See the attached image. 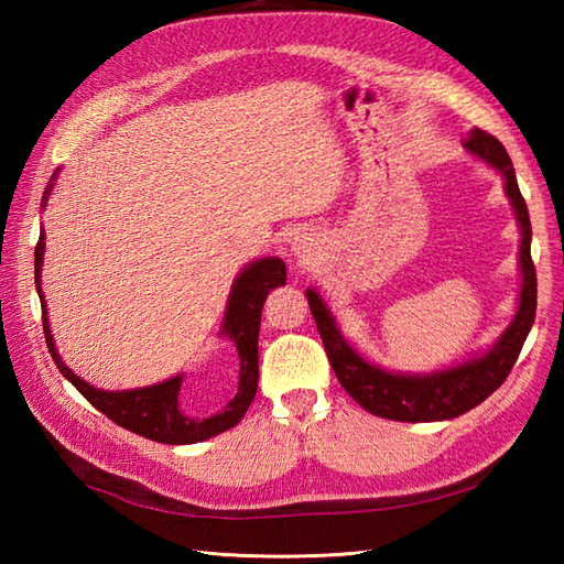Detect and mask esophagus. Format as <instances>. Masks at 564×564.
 Masks as SVG:
<instances>
[{"label":"esophagus","instance_id":"34e87169","mask_svg":"<svg viewBox=\"0 0 564 564\" xmlns=\"http://www.w3.org/2000/svg\"><path fill=\"white\" fill-rule=\"evenodd\" d=\"M291 254L301 261V263H310L317 257V242L313 235L307 232H295L291 239Z\"/></svg>","mask_w":564,"mask_h":564}]
</instances>
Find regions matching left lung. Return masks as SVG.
<instances>
[{"label":"left lung","instance_id":"obj_1","mask_svg":"<svg viewBox=\"0 0 564 564\" xmlns=\"http://www.w3.org/2000/svg\"><path fill=\"white\" fill-rule=\"evenodd\" d=\"M463 148L473 158L482 160L505 178V194L511 203V210L517 215V225L521 232L519 245V271H521V291L517 303V315L509 322V327L501 332V337L467 361L453 364L446 368L431 370V373H410V370H388L368 358L346 341L337 319L327 307L325 297L317 289H307V303L317 322L322 344L329 364L337 373L341 388L364 406L366 412L392 419V422H446L473 406L485 402L501 382L507 380L509 370L517 364L521 346L529 337L535 319V267L531 261V220L529 208L519 191L517 172L505 145L475 128L463 140Z\"/></svg>","mask_w":564,"mask_h":564}]
</instances>
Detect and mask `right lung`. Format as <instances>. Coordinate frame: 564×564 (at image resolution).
Listing matches in <instances>:
<instances>
[{
	"label": "right lung",
	"mask_w": 564,
	"mask_h": 564,
	"mask_svg": "<svg viewBox=\"0 0 564 564\" xmlns=\"http://www.w3.org/2000/svg\"><path fill=\"white\" fill-rule=\"evenodd\" d=\"M57 174H59V166L43 191V203H41L43 210L47 206V198H51ZM43 254H45V230H41L39 245H35V291H39V297H41L45 344L47 349H51V356L55 366L59 368V373H63L72 386L84 394V398L97 406L101 414L109 416L118 426L133 431L138 436H145L158 443H170V446H186V443L206 441L242 422V416L249 410L251 400H254L257 386H259L261 307L275 285H285V263L279 257H263V259L249 261L247 267L235 275L218 334L220 337L230 339L237 349V356H239L237 390L232 398L227 400L223 410L200 419V416L186 414L182 410V404H178V392H182L184 373L172 376L145 388L101 390V388L89 386V382L82 380L75 370L67 368V364L57 354L51 322H47V305H45L43 283H41Z\"/></svg>",
	"instance_id": "right-lung-1"
}]
</instances>
